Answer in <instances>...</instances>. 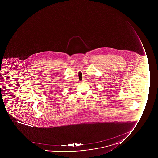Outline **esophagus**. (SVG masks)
<instances>
[{"label":"esophagus","instance_id":"esophagus-1","mask_svg":"<svg viewBox=\"0 0 158 158\" xmlns=\"http://www.w3.org/2000/svg\"><path fill=\"white\" fill-rule=\"evenodd\" d=\"M85 81H86L85 79H83V80H82L81 82H85Z\"/></svg>","mask_w":158,"mask_h":158}]
</instances>
